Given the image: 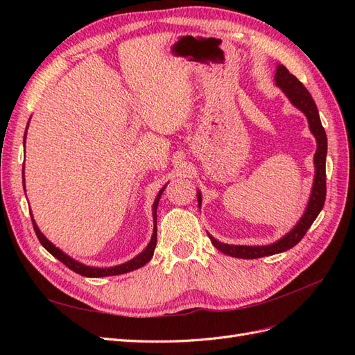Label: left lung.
<instances>
[{"label": "left lung", "mask_w": 355, "mask_h": 355, "mask_svg": "<svg viewBox=\"0 0 355 355\" xmlns=\"http://www.w3.org/2000/svg\"><path fill=\"white\" fill-rule=\"evenodd\" d=\"M275 84L280 87L284 94L288 98L299 111H302L308 120V125L311 133L314 135L317 141V151L314 155V166H315V176L313 189H311V196L308 206L302 214V218L295 225V228L287 232L284 237H282L278 241L268 244V245H234V244H225L213 239L209 234V239L211 244L216 247L222 253L240 257V259H257V257L271 256L286 252L288 249L295 247L300 240L304 239V235L309 230L311 225L318 216L324 206L326 200V155H327V136L324 132V127L321 125L320 115L317 105L313 99V96L305 89V85L300 83L293 73H290L288 69L283 65L277 67L275 72ZM198 206H201V192L197 191Z\"/></svg>", "instance_id": "8db88e82"}]
</instances>
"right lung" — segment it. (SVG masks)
Segmentation results:
<instances>
[{
	"instance_id": "right-lung-1",
	"label": "right lung",
	"mask_w": 355,
	"mask_h": 355,
	"mask_svg": "<svg viewBox=\"0 0 355 355\" xmlns=\"http://www.w3.org/2000/svg\"><path fill=\"white\" fill-rule=\"evenodd\" d=\"M25 139H26V133L24 136V144H25ZM24 189H25V173H24ZM166 189L161 188V191L158 192V196L155 197V201H154V206H153V216H154V232H153V237H151V241H149V244L146 245V249L139 253L136 257H133L132 261H128L125 263H121V265H116V266H110V268H94V266H87L84 265L81 262H77L75 259H72L71 256H68L67 253H63L60 249H58V247L50 243L44 234H42L40 231V228L37 227V223L34 220V218H32V225H34V231L37 234V237L40 240V243L42 244V247L44 249L51 253L53 256L56 257V259H59L62 263H65L69 270H72L73 272H77L80 275H84V277H108V275H120V274H125V272H130V271H135L137 270V268L144 266L145 263H148L149 261H151V257L154 254V250H155V245H157V207H158V201H159V197L161 194H163V191Z\"/></svg>"
}]
</instances>
